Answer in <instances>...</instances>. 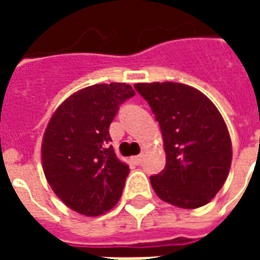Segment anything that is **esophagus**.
<instances>
[{
	"instance_id": "esophagus-1",
	"label": "esophagus",
	"mask_w": 260,
	"mask_h": 260,
	"mask_svg": "<svg viewBox=\"0 0 260 260\" xmlns=\"http://www.w3.org/2000/svg\"><path fill=\"white\" fill-rule=\"evenodd\" d=\"M131 161L136 166H139L142 163V156H134V157H131Z\"/></svg>"
}]
</instances>
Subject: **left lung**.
Returning <instances> with one entry per match:
<instances>
[{
    "mask_svg": "<svg viewBox=\"0 0 260 260\" xmlns=\"http://www.w3.org/2000/svg\"><path fill=\"white\" fill-rule=\"evenodd\" d=\"M163 134L166 167L150 177L160 199L182 209L212 201L231 166V139L216 106L191 86L163 82L134 86Z\"/></svg>",
    "mask_w": 260,
    "mask_h": 260,
    "instance_id": "obj_1",
    "label": "left lung"
}]
</instances>
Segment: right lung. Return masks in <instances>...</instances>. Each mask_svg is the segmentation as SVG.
I'll return each instance as SVG.
<instances>
[{
  "mask_svg": "<svg viewBox=\"0 0 260 260\" xmlns=\"http://www.w3.org/2000/svg\"><path fill=\"white\" fill-rule=\"evenodd\" d=\"M135 96L126 83L93 85L68 97L44 132L43 170L65 205L85 216H100L122 195L129 167L110 146V124L119 106Z\"/></svg>",
  "mask_w": 260,
  "mask_h": 260,
  "instance_id": "obj_1",
  "label": "right lung"
}]
</instances>
